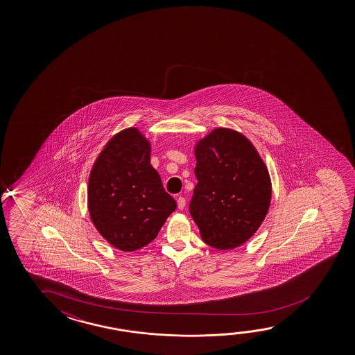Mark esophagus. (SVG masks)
Masks as SVG:
<instances>
[{
    "label": "esophagus",
    "mask_w": 355,
    "mask_h": 355,
    "mask_svg": "<svg viewBox=\"0 0 355 355\" xmlns=\"http://www.w3.org/2000/svg\"><path fill=\"white\" fill-rule=\"evenodd\" d=\"M177 207H178V209L180 210L184 209V207H186V199L183 197H178V199H177Z\"/></svg>",
    "instance_id": "esophagus-1"
}]
</instances>
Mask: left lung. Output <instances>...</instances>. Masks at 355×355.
<instances>
[{
	"instance_id": "left-lung-1",
	"label": "left lung",
	"mask_w": 355,
	"mask_h": 355,
	"mask_svg": "<svg viewBox=\"0 0 355 355\" xmlns=\"http://www.w3.org/2000/svg\"><path fill=\"white\" fill-rule=\"evenodd\" d=\"M198 183L189 213L205 244L230 250L260 227L271 202L268 167L235 130L214 128L194 148Z\"/></svg>"
}]
</instances>
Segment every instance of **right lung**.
Returning <instances> with one entry per match:
<instances>
[{"label": "right lung", "mask_w": 355, "mask_h": 355, "mask_svg": "<svg viewBox=\"0 0 355 355\" xmlns=\"http://www.w3.org/2000/svg\"><path fill=\"white\" fill-rule=\"evenodd\" d=\"M151 145L137 128L111 137L94 163L87 208L100 235L119 250H139L177 208L150 163Z\"/></svg>", "instance_id": "add662e5"}]
</instances>
